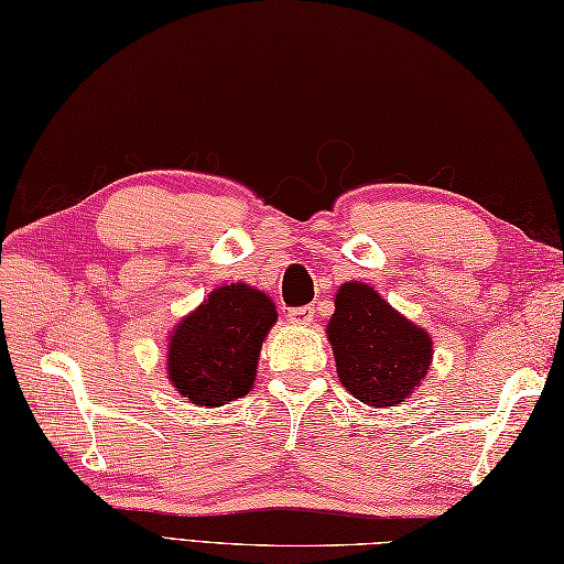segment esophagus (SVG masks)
<instances>
[{"label":"esophagus","instance_id":"obj_1","mask_svg":"<svg viewBox=\"0 0 564 564\" xmlns=\"http://www.w3.org/2000/svg\"><path fill=\"white\" fill-rule=\"evenodd\" d=\"M314 319V307H295L288 310V322L295 326H307Z\"/></svg>","mask_w":564,"mask_h":564}]
</instances>
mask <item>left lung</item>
Listing matches in <instances>:
<instances>
[{"label":"left lung","mask_w":564,"mask_h":564,"mask_svg":"<svg viewBox=\"0 0 564 564\" xmlns=\"http://www.w3.org/2000/svg\"><path fill=\"white\" fill-rule=\"evenodd\" d=\"M336 372L365 405L384 409L413 397L432 365V336L405 319L372 285H338L326 324Z\"/></svg>","instance_id":"1"}]
</instances>
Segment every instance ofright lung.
Listing matches in <instances>:
<instances>
[{
    "label": "right lung",
    "mask_w": 564,
    "mask_h": 564,
    "mask_svg": "<svg viewBox=\"0 0 564 564\" xmlns=\"http://www.w3.org/2000/svg\"><path fill=\"white\" fill-rule=\"evenodd\" d=\"M276 303L247 283L214 288L167 336L165 375L194 405H218L252 391L261 344L276 324Z\"/></svg>",
    "instance_id": "add662e5"
}]
</instances>
